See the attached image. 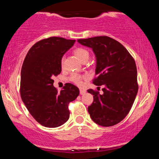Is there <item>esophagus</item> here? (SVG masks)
<instances>
[{
    "instance_id": "34e87169",
    "label": "esophagus",
    "mask_w": 159,
    "mask_h": 159,
    "mask_svg": "<svg viewBox=\"0 0 159 159\" xmlns=\"http://www.w3.org/2000/svg\"><path fill=\"white\" fill-rule=\"evenodd\" d=\"M85 93H86L85 90H83V89H80V94L84 95V94H85Z\"/></svg>"
}]
</instances>
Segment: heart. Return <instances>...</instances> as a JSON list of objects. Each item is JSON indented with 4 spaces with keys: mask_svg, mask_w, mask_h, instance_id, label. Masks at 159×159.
Returning <instances> with one entry per match:
<instances>
[{
    "mask_svg": "<svg viewBox=\"0 0 159 159\" xmlns=\"http://www.w3.org/2000/svg\"><path fill=\"white\" fill-rule=\"evenodd\" d=\"M74 53L76 57L81 62L88 61V59L90 58V52L86 48H78L74 51ZM63 63H64V57H63L61 60V66H63ZM85 78L86 76L84 75H81L77 73H73L72 75H71V76L69 77V81H72L75 84L78 86H81L82 84H83V80L85 79Z\"/></svg>",
    "mask_w": 159,
    "mask_h": 159,
    "instance_id": "1",
    "label": "heart"
}]
</instances>
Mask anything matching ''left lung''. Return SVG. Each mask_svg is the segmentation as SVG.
<instances>
[{
  "label": "left lung",
  "instance_id": "obj_1",
  "mask_svg": "<svg viewBox=\"0 0 159 159\" xmlns=\"http://www.w3.org/2000/svg\"><path fill=\"white\" fill-rule=\"evenodd\" d=\"M91 48L96 57L94 84L103 85V94L92 89L93 102L88 107L90 117L102 126L121 122L132 108L138 91L134 58L121 43L107 36L78 39Z\"/></svg>",
  "mask_w": 159,
  "mask_h": 159
}]
</instances>
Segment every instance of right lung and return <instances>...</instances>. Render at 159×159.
I'll use <instances>...</instances> for the list:
<instances>
[{
    "mask_svg": "<svg viewBox=\"0 0 159 159\" xmlns=\"http://www.w3.org/2000/svg\"><path fill=\"white\" fill-rule=\"evenodd\" d=\"M75 40L52 36L30 48L21 72L20 94L33 117L42 125L56 128L69 118V104L79 95L76 86L66 83L57 92L52 78L61 72V60Z\"/></svg>",
    "mask_w": 159,
    "mask_h": 159,
    "instance_id": "1",
    "label": "right lung"
}]
</instances>
